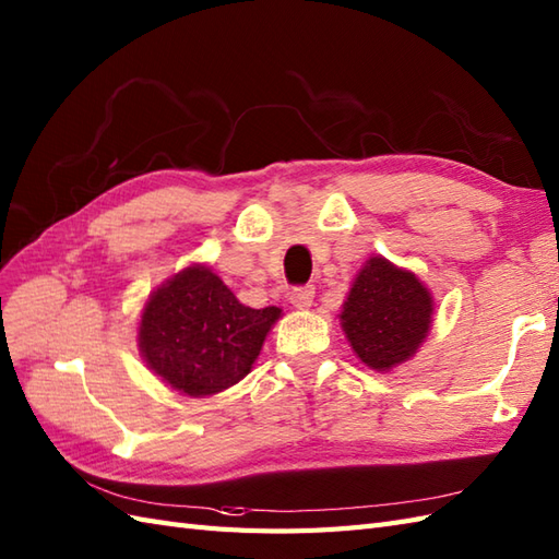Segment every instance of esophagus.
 <instances>
[{"mask_svg":"<svg viewBox=\"0 0 559 559\" xmlns=\"http://www.w3.org/2000/svg\"><path fill=\"white\" fill-rule=\"evenodd\" d=\"M288 300L295 309H307L314 302V288L311 285H297V288L288 293Z\"/></svg>","mask_w":559,"mask_h":559,"instance_id":"obj_1","label":"esophagus"}]
</instances>
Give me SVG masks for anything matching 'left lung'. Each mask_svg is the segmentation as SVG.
Masks as SVG:
<instances>
[{"mask_svg":"<svg viewBox=\"0 0 559 559\" xmlns=\"http://www.w3.org/2000/svg\"><path fill=\"white\" fill-rule=\"evenodd\" d=\"M433 321V297L407 269L369 257L349 288L341 326L355 355L373 371H391L417 353Z\"/></svg>","mask_w":559,"mask_h":559,"instance_id":"obj_1","label":"left lung"}]
</instances>
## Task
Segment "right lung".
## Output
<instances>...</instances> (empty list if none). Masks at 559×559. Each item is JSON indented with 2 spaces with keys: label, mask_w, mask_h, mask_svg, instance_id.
Here are the masks:
<instances>
[{
  "label": "right lung",
  "mask_w": 559,
  "mask_h": 559,
  "mask_svg": "<svg viewBox=\"0 0 559 559\" xmlns=\"http://www.w3.org/2000/svg\"><path fill=\"white\" fill-rule=\"evenodd\" d=\"M278 317V307H245L210 266L192 264L150 295L138 347L166 385L204 397L250 373Z\"/></svg>",
  "instance_id": "obj_1"
}]
</instances>
